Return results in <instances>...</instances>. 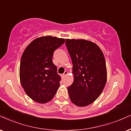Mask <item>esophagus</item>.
<instances>
[{
	"mask_svg": "<svg viewBox=\"0 0 131 131\" xmlns=\"http://www.w3.org/2000/svg\"><path fill=\"white\" fill-rule=\"evenodd\" d=\"M68 74V72L67 71H64V73L62 75V77L63 78L64 77H65V76L67 75Z\"/></svg>",
	"mask_w": 131,
	"mask_h": 131,
	"instance_id": "obj_1",
	"label": "esophagus"
}]
</instances>
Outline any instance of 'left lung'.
I'll use <instances>...</instances> for the list:
<instances>
[{
  "label": "left lung",
  "instance_id": "8db88e82",
  "mask_svg": "<svg viewBox=\"0 0 131 131\" xmlns=\"http://www.w3.org/2000/svg\"><path fill=\"white\" fill-rule=\"evenodd\" d=\"M71 57L74 82L68 87L72 103L83 107L100 96L107 80L105 59L95 43L84 39H66Z\"/></svg>",
  "mask_w": 131,
  "mask_h": 131
}]
</instances>
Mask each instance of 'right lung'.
I'll use <instances>...</instances> for the list:
<instances>
[{"instance_id":"1","label":"right lung","mask_w":131,"mask_h":131,"mask_svg":"<svg viewBox=\"0 0 131 131\" xmlns=\"http://www.w3.org/2000/svg\"><path fill=\"white\" fill-rule=\"evenodd\" d=\"M64 42L62 38L40 37L32 41L23 52L20 80L25 92L32 100L46 103L54 98L61 77L52 58L54 51Z\"/></svg>"}]
</instances>
